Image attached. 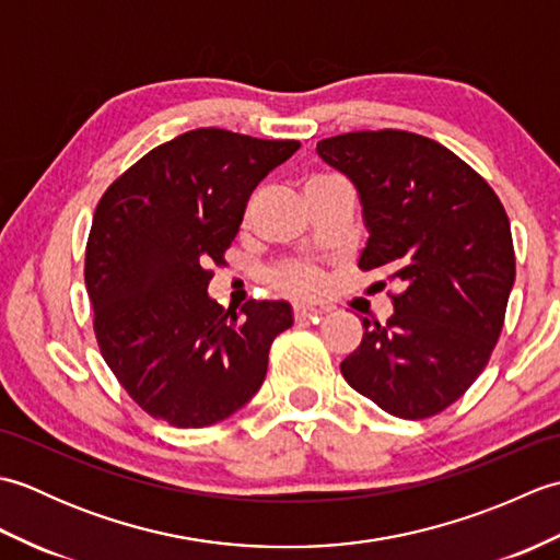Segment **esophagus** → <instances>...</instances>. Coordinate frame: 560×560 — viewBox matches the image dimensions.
<instances>
[{"mask_svg":"<svg viewBox=\"0 0 560 560\" xmlns=\"http://www.w3.org/2000/svg\"><path fill=\"white\" fill-rule=\"evenodd\" d=\"M325 311L319 305H313V303H299L293 307V317L295 319H313V323H317V317L323 315Z\"/></svg>","mask_w":560,"mask_h":560,"instance_id":"34e87169","label":"esophagus"}]
</instances>
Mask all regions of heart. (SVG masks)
I'll return each mask as SVG.
<instances>
[{
  "mask_svg": "<svg viewBox=\"0 0 560 560\" xmlns=\"http://www.w3.org/2000/svg\"><path fill=\"white\" fill-rule=\"evenodd\" d=\"M327 175H313L307 177L305 185H311L315 180H325ZM257 207V199L249 201L247 207V219L253 217V211ZM279 281L287 287L289 291H295V293H313L319 289V283H323V277H319V271L313 267V265H305V261H289V265H283L279 269Z\"/></svg>",
  "mask_w": 560,
  "mask_h": 560,
  "instance_id": "b5f03b06",
  "label": "heart"
}]
</instances>
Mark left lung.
<instances>
[{"label": "left lung", "mask_w": 560, "mask_h": 560, "mask_svg": "<svg viewBox=\"0 0 560 560\" xmlns=\"http://www.w3.org/2000/svg\"><path fill=\"white\" fill-rule=\"evenodd\" d=\"M317 153L359 189V267L399 287L385 325L361 317L341 375L392 416H435L471 387L501 337L515 283L508 213L477 171L421 135L349 132L317 141Z\"/></svg>", "instance_id": "1"}]
</instances>
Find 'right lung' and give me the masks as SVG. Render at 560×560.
<instances>
[{
	"instance_id": "right-lung-1",
	"label": "right lung",
	"mask_w": 560,
	"mask_h": 560,
	"mask_svg": "<svg viewBox=\"0 0 560 560\" xmlns=\"http://www.w3.org/2000/svg\"><path fill=\"white\" fill-rule=\"evenodd\" d=\"M201 127L151 149L105 189L86 243V291L105 363L141 409L175 428L229 419L265 383L287 301L241 313L209 299L253 189L299 151Z\"/></svg>"
}]
</instances>
